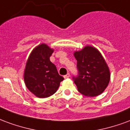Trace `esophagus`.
Instances as JSON below:
<instances>
[{"label":"esophagus","mask_w":130,"mask_h":130,"mask_svg":"<svg viewBox=\"0 0 130 130\" xmlns=\"http://www.w3.org/2000/svg\"><path fill=\"white\" fill-rule=\"evenodd\" d=\"M69 77H70V74H69V73H67V74L64 75V77L65 78V79H67V78H69Z\"/></svg>","instance_id":"obj_1"}]
</instances>
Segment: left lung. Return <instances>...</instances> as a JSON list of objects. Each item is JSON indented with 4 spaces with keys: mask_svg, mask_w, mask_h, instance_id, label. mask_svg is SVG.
Here are the masks:
<instances>
[{
    "mask_svg": "<svg viewBox=\"0 0 130 130\" xmlns=\"http://www.w3.org/2000/svg\"><path fill=\"white\" fill-rule=\"evenodd\" d=\"M74 56L78 75L73 79L78 91L88 97L101 94L110 80L109 69L102 55L95 48L87 45L75 51Z\"/></svg>",
    "mask_w": 130,
    "mask_h": 130,
    "instance_id": "left-lung-1",
    "label": "left lung"
}]
</instances>
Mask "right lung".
<instances>
[{
    "mask_svg": "<svg viewBox=\"0 0 130 130\" xmlns=\"http://www.w3.org/2000/svg\"><path fill=\"white\" fill-rule=\"evenodd\" d=\"M53 51L45 43L40 44L32 51L25 65V84L30 92L38 98L53 95L64 80L50 60Z\"/></svg>",
    "mask_w": 130,
    "mask_h": 130,
    "instance_id": "right-lung-1",
    "label": "right lung"
}]
</instances>
